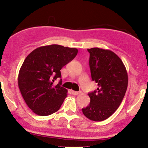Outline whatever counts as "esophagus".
Here are the masks:
<instances>
[{
	"label": "esophagus",
	"mask_w": 148,
	"mask_h": 148,
	"mask_svg": "<svg viewBox=\"0 0 148 148\" xmlns=\"http://www.w3.org/2000/svg\"><path fill=\"white\" fill-rule=\"evenodd\" d=\"M71 93H72L73 95H78L79 93V92L78 91H71Z\"/></svg>",
	"instance_id": "esophagus-1"
}]
</instances>
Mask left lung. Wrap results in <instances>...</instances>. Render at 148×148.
I'll return each mask as SVG.
<instances>
[{
    "instance_id": "obj_1",
    "label": "left lung",
    "mask_w": 148,
    "mask_h": 148,
    "mask_svg": "<svg viewBox=\"0 0 148 148\" xmlns=\"http://www.w3.org/2000/svg\"><path fill=\"white\" fill-rule=\"evenodd\" d=\"M87 50L92 80L98 87L88 94L91 101L82 112L91 121H102L121 105L127 88V73L122 60L114 52L99 48Z\"/></svg>"
}]
</instances>
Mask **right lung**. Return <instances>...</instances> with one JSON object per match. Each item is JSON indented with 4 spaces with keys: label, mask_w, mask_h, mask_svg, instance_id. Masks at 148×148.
<instances>
[{
    "label": "right lung",
    "mask_w": 148,
    "mask_h": 148,
    "mask_svg": "<svg viewBox=\"0 0 148 148\" xmlns=\"http://www.w3.org/2000/svg\"><path fill=\"white\" fill-rule=\"evenodd\" d=\"M77 48L53 44L36 48L24 60L18 85L28 107L39 116L57 112L67 96V89L53 82L61 77L60 70L77 55Z\"/></svg>",
    "instance_id": "add662e5"
}]
</instances>
